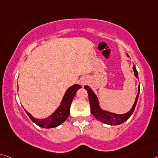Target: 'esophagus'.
Wrapping results in <instances>:
<instances>
[{
    "instance_id": "1",
    "label": "esophagus",
    "mask_w": 158,
    "mask_h": 158,
    "mask_svg": "<svg viewBox=\"0 0 158 158\" xmlns=\"http://www.w3.org/2000/svg\"><path fill=\"white\" fill-rule=\"evenodd\" d=\"M87 81H87L86 79H85V78L82 79L81 80V84L82 86H84V85L87 83Z\"/></svg>"
}]
</instances>
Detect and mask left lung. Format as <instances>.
Segmentation results:
<instances>
[{
    "label": "left lung",
    "instance_id": "1",
    "mask_svg": "<svg viewBox=\"0 0 158 158\" xmlns=\"http://www.w3.org/2000/svg\"><path fill=\"white\" fill-rule=\"evenodd\" d=\"M127 56L129 57L128 54H127ZM133 69L134 76L138 79L139 78L138 72L134 64L133 65ZM84 89L86 90L87 92H88L89 100L90 102V106H91V112L92 114L94 115L98 120H99V121L110 125H119L120 124H122L125 121H127V120L131 116V114H133L134 112L135 107L136 106L140 92V89L139 86L138 94L136 95V98H135L134 103L129 112H127L126 113L124 114H116L114 113V112L106 110H103L101 106H100V102L96 94H95L94 91H93L89 86H84Z\"/></svg>",
    "mask_w": 158,
    "mask_h": 158
}]
</instances>
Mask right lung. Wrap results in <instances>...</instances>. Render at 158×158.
<instances>
[{
  "instance_id": "right-lung-1",
  "label": "right lung",
  "mask_w": 158,
  "mask_h": 158,
  "mask_svg": "<svg viewBox=\"0 0 158 158\" xmlns=\"http://www.w3.org/2000/svg\"><path fill=\"white\" fill-rule=\"evenodd\" d=\"M81 88V86L79 84H74L73 86L69 87L67 89L66 92L64 93V95L62 98L59 107L46 118L36 119L24 108V110L31 121L40 127L46 129L55 128V127H58L59 125L63 123L67 119L70 113V106H71L72 102L73 101L77 91Z\"/></svg>"
}]
</instances>
